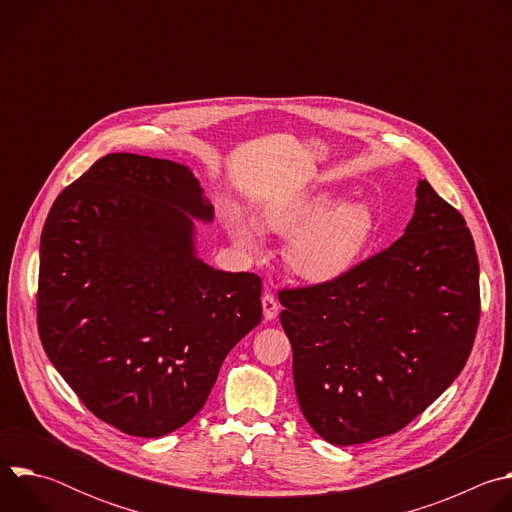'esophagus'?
<instances>
[{
	"mask_svg": "<svg viewBox=\"0 0 512 512\" xmlns=\"http://www.w3.org/2000/svg\"><path fill=\"white\" fill-rule=\"evenodd\" d=\"M261 304H263V316L265 320H273L279 312V302L275 300L273 294H269V291H265V296L261 298Z\"/></svg>",
	"mask_w": 512,
	"mask_h": 512,
	"instance_id": "obj_1",
	"label": "esophagus"
}]
</instances>
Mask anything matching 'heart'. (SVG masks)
Segmentation results:
<instances>
[{"label": "heart", "instance_id": "heart-1", "mask_svg": "<svg viewBox=\"0 0 512 512\" xmlns=\"http://www.w3.org/2000/svg\"><path fill=\"white\" fill-rule=\"evenodd\" d=\"M332 202L328 192H306L279 200L261 214L263 231L292 235L285 247L287 265L310 283H328L350 271L375 233V216L367 204ZM227 229L243 251H261L257 227L239 214H227Z\"/></svg>", "mask_w": 512, "mask_h": 512}]
</instances>
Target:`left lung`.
Instances as JSON below:
<instances>
[{"instance_id": "obj_1", "label": "left lung", "mask_w": 512, "mask_h": 512, "mask_svg": "<svg viewBox=\"0 0 512 512\" xmlns=\"http://www.w3.org/2000/svg\"><path fill=\"white\" fill-rule=\"evenodd\" d=\"M464 216L427 180L405 235L342 277L281 289L304 417L334 446L397 433L460 375L480 322Z\"/></svg>"}]
</instances>
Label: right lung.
<instances>
[{"mask_svg": "<svg viewBox=\"0 0 512 512\" xmlns=\"http://www.w3.org/2000/svg\"><path fill=\"white\" fill-rule=\"evenodd\" d=\"M192 218L210 223L212 204L186 166L109 154L42 229V346L85 407L129 435L188 423L263 316L261 277L198 259Z\"/></svg>", "mask_w": 512, "mask_h": 512, "instance_id": "add662e5", "label": "right lung"}]
</instances>
